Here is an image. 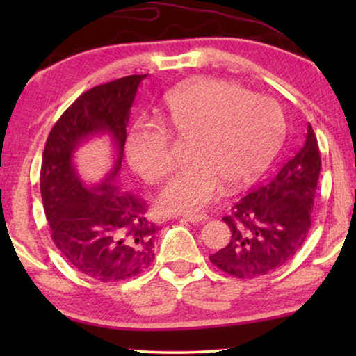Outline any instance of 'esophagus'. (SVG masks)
<instances>
[{"mask_svg": "<svg viewBox=\"0 0 356 356\" xmlns=\"http://www.w3.org/2000/svg\"><path fill=\"white\" fill-rule=\"evenodd\" d=\"M183 218L191 223H197V222H206L209 217L202 216V213H183Z\"/></svg>", "mask_w": 356, "mask_h": 356, "instance_id": "obj_1", "label": "esophagus"}]
</instances>
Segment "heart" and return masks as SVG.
Instances as JSON below:
<instances>
[{
	"mask_svg": "<svg viewBox=\"0 0 356 356\" xmlns=\"http://www.w3.org/2000/svg\"><path fill=\"white\" fill-rule=\"evenodd\" d=\"M163 123L170 133L191 138L188 162L165 184L159 207L197 213L222 194L250 184L274 157L284 134V115L275 100L251 94L235 82L204 77L168 92ZM126 159L145 183L155 184L173 167L163 128L136 123L124 144Z\"/></svg>",
	"mask_w": 356,
	"mask_h": 356,
	"instance_id": "b5f03b06",
	"label": "heart"
}]
</instances>
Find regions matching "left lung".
<instances>
[{
  "mask_svg": "<svg viewBox=\"0 0 356 356\" xmlns=\"http://www.w3.org/2000/svg\"><path fill=\"white\" fill-rule=\"evenodd\" d=\"M319 172L318 139L308 124L298 152L223 217L232 238L209 256L212 264L238 279H257L285 266L309 232Z\"/></svg>",
  "mask_w": 356,
  "mask_h": 356,
  "instance_id": "obj_1",
  "label": "left lung"
}]
</instances>
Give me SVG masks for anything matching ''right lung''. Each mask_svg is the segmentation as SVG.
Instances as JSON below:
<instances>
[{"mask_svg":"<svg viewBox=\"0 0 356 356\" xmlns=\"http://www.w3.org/2000/svg\"><path fill=\"white\" fill-rule=\"evenodd\" d=\"M147 74L92 87L60 116L42 157L40 193L51 240L67 262L92 279L120 282L154 261L157 227L143 197L121 191L118 178L136 92ZM108 134L115 162L102 183L89 187L76 173L74 152L86 140Z\"/></svg>","mask_w":356,"mask_h":356,"instance_id":"add662e5","label":"right lung"}]
</instances>
